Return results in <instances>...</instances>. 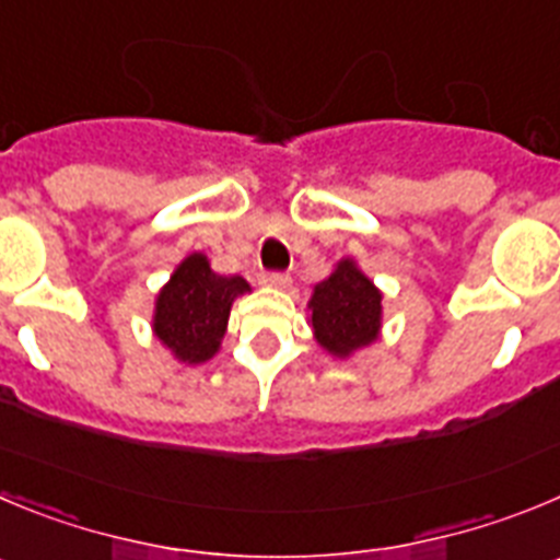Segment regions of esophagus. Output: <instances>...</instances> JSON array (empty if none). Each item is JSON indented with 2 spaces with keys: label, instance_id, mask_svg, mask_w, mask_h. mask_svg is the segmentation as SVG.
Here are the masks:
<instances>
[{
  "label": "esophagus",
  "instance_id": "34e87169",
  "mask_svg": "<svg viewBox=\"0 0 560 560\" xmlns=\"http://www.w3.org/2000/svg\"><path fill=\"white\" fill-rule=\"evenodd\" d=\"M260 283L269 285V289H289L291 277L283 275V271H264V275H260Z\"/></svg>",
  "mask_w": 560,
  "mask_h": 560
}]
</instances>
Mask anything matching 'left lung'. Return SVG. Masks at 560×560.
Segmentation results:
<instances>
[{
    "label": "left lung",
    "instance_id": "1",
    "mask_svg": "<svg viewBox=\"0 0 560 560\" xmlns=\"http://www.w3.org/2000/svg\"><path fill=\"white\" fill-rule=\"evenodd\" d=\"M307 325L327 355L347 361L381 338L383 291L355 260L341 258L336 269L314 285L307 300Z\"/></svg>",
    "mask_w": 560,
    "mask_h": 560
}]
</instances>
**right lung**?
Segmentation results:
<instances>
[{"instance_id": "right-lung-1", "label": "right lung", "mask_w": 560, "mask_h": 560, "mask_svg": "<svg viewBox=\"0 0 560 560\" xmlns=\"http://www.w3.org/2000/svg\"><path fill=\"white\" fill-rule=\"evenodd\" d=\"M246 291L249 283L244 277L213 271L208 255H186L158 291L152 336L172 352L174 361L199 366L219 352L230 307Z\"/></svg>"}]
</instances>
